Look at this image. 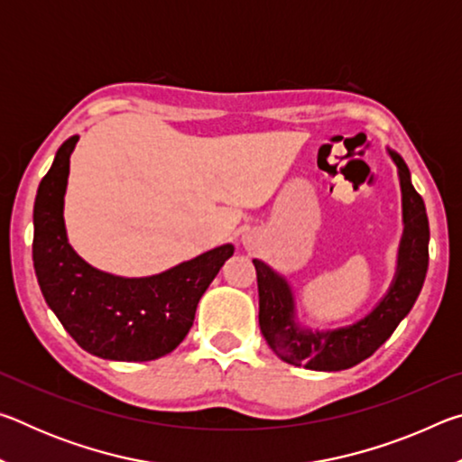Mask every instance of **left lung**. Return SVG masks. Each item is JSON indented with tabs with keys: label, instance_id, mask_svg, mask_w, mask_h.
<instances>
[{
	"label": "left lung",
	"instance_id": "1",
	"mask_svg": "<svg viewBox=\"0 0 462 462\" xmlns=\"http://www.w3.org/2000/svg\"><path fill=\"white\" fill-rule=\"evenodd\" d=\"M403 193V238L397 275L389 293L361 322L332 332L300 330L293 322V295L287 281L261 261H253L259 285L261 332L279 358L311 371H342L369 358L410 314L428 271L430 226L421 195L413 189L410 171L391 152Z\"/></svg>",
	"mask_w": 462,
	"mask_h": 462
}]
</instances>
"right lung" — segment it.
Segmentation results:
<instances>
[{
  "label": "right lung",
  "mask_w": 462,
  "mask_h": 462,
  "mask_svg": "<svg viewBox=\"0 0 462 462\" xmlns=\"http://www.w3.org/2000/svg\"><path fill=\"white\" fill-rule=\"evenodd\" d=\"M77 140L71 136L59 148L38 185L32 242L38 285L62 328L83 350L107 361H154L183 342L201 295L234 254V246H217L143 279L93 269L69 246L62 220L69 159Z\"/></svg>",
  "instance_id": "right-lung-1"
}]
</instances>
